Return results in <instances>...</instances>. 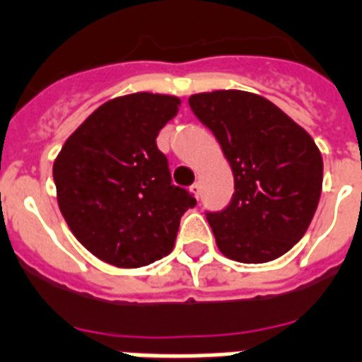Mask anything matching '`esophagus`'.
<instances>
[{"instance_id": "esophagus-1", "label": "esophagus", "mask_w": 362, "mask_h": 362, "mask_svg": "<svg viewBox=\"0 0 362 362\" xmlns=\"http://www.w3.org/2000/svg\"><path fill=\"white\" fill-rule=\"evenodd\" d=\"M192 192H193V195H195V197H199V195H201V184H199V182H195V184H193Z\"/></svg>"}]
</instances>
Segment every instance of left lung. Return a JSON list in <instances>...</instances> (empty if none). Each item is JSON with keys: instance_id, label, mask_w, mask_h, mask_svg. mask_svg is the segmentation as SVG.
Listing matches in <instances>:
<instances>
[{"instance_id": "obj_1", "label": "left lung", "mask_w": 362, "mask_h": 362, "mask_svg": "<svg viewBox=\"0 0 362 362\" xmlns=\"http://www.w3.org/2000/svg\"><path fill=\"white\" fill-rule=\"evenodd\" d=\"M230 161L235 193L206 212L220 252L264 264L288 252L310 228L322 189V157L313 138L273 102L245 90L189 96Z\"/></svg>"}]
</instances>
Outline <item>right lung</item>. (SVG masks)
<instances>
[{
	"instance_id": "add662e5",
	"label": "right lung",
	"mask_w": 362,
	"mask_h": 362,
	"mask_svg": "<svg viewBox=\"0 0 362 362\" xmlns=\"http://www.w3.org/2000/svg\"><path fill=\"white\" fill-rule=\"evenodd\" d=\"M180 98L134 93L107 100L77 127L52 165L66 224L89 252L117 267H142L175 247L195 197L170 182L157 148Z\"/></svg>"
}]
</instances>
